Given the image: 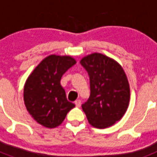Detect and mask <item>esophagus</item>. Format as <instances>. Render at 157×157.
I'll return each instance as SVG.
<instances>
[{
  "instance_id": "esophagus-1",
  "label": "esophagus",
  "mask_w": 157,
  "mask_h": 157,
  "mask_svg": "<svg viewBox=\"0 0 157 157\" xmlns=\"http://www.w3.org/2000/svg\"><path fill=\"white\" fill-rule=\"evenodd\" d=\"M75 104L76 107L79 108V107L81 106V101H80V100H77V101H75Z\"/></svg>"
}]
</instances>
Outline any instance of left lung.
Segmentation results:
<instances>
[{
    "mask_svg": "<svg viewBox=\"0 0 157 157\" xmlns=\"http://www.w3.org/2000/svg\"><path fill=\"white\" fill-rule=\"evenodd\" d=\"M80 63L90 82V96L82 105L83 112L93 127H111L121 120L128 108L130 93L125 72L115 59L98 52L84 56Z\"/></svg>",
    "mask_w": 157,
    "mask_h": 157,
    "instance_id": "obj_1",
    "label": "left lung"
}]
</instances>
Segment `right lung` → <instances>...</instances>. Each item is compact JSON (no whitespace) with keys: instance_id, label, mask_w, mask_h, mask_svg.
I'll use <instances>...</instances> for the list:
<instances>
[{"instance_id":"obj_1","label":"right lung","mask_w":157,"mask_h":157,"mask_svg":"<svg viewBox=\"0 0 157 157\" xmlns=\"http://www.w3.org/2000/svg\"><path fill=\"white\" fill-rule=\"evenodd\" d=\"M76 63L71 56L50 55L42 59L28 76L23 89L27 110L36 122L47 128L63 123L75 105L67 101L61 77Z\"/></svg>"}]
</instances>
